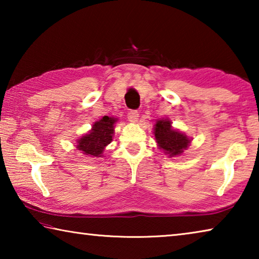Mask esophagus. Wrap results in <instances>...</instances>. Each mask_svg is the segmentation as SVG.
<instances>
[{
  "mask_svg": "<svg viewBox=\"0 0 259 259\" xmlns=\"http://www.w3.org/2000/svg\"><path fill=\"white\" fill-rule=\"evenodd\" d=\"M138 115H139V114H138L137 111H131L128 114V119H129L130 122L136 123V122H137V120H138Z\"/></svg>",
  "mask_w": 259,
  "mask_h": 259,
  "instance_id": "1",
  "label": "esophagus"
}]
</instances>
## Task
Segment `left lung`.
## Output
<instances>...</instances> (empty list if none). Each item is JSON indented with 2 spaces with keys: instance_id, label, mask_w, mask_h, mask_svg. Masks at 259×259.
<instances>
[{
  "instance_id": "left-lung-1",
  "label": "left lung",
  "mask_w": 259,
  "mask_h": 259,
  "mask_svg": "<svg viewBox=\"0 0 259 259\" xmlns=\"http://www.w3.org/2000/svg\"><path fill=\"white\" fill-rule=\"evenodd\" d=\"M172 122L169 119L156 120L153 134H154L157 147L164 152L169 157L182 155L184 151L191 145L192 138L175 129L171 125Z\"/></svg>"
}]
</instances>
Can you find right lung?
<instances>
[{"instance_id":"1","label":"right lung","mask_w":259,"mask_h":259,"mask_svg":"<svg viewBox=\"0 0 259 259\" xmlns=\"http://www.w3.org/2000/svg\"><path fill=\"white\" fill-rule=\"evenodd\" d=\"M117 119L105 115L99 121H96L91 130L82 137L76 139V148L83 154L91 157H102L108 144L112 143L114 128Z\"/></svg>"}]
</instances>
